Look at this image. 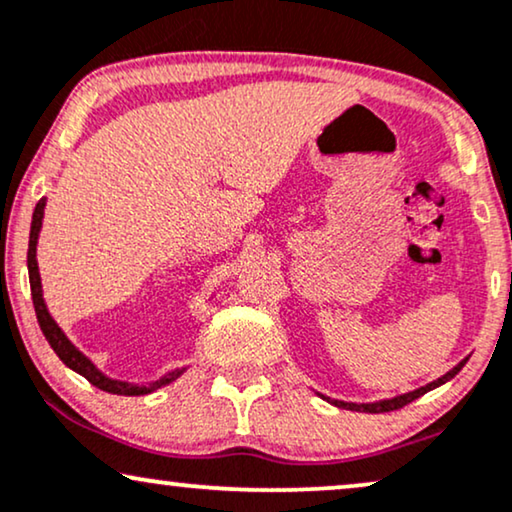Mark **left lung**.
Segmentation results:
<instances>
[{
  "mask_svg": "<svg viewBox=\"0 0 512 512\" xmlns=\"http://www.w3.org/2000/svg\"><path fill=\"white\" fill-rule=\"evenodd\" d=\"M466 360H468V358H466ZM466 360H461L459 365L452 367V370H449L447 374H442L440 379L431 381V384L421 386V388H417V391H410V393H405V395H395V398H391V400H379V403H360V405H358V403H344V400H332V405L344 407V410H351V412H370V414H381V412L400 410V407L410 405L412 400L421 398V395H424V393H428V391H433V388L442 386V384H445V381H449V379H454L456 374L461 372V367L466 365Z\"/></svg>",
  "mask_w": 512,
  "mask_h": 512,
  "instance_id": "8db88e82",
  "label": "left lung"
}]
</instances>
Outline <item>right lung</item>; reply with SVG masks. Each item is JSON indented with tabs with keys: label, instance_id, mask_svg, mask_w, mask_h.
I'll return each instance as SVG.
<instances>
[{
	"label": "right lung",
	"instance_id": "right-lung-1",
	"mask_svg": "<svg viewBox=\"0 0 512 512\" xmlns=\"http://www.w3.org/2000/svg\"><path fill=\"white\" fill-rule=\"evenodd\" d=\"M44 208H46V199L39 201L37 208H34V213H32L30 245H27V271H30V290H32V302H34V311H37L39 327H42L44 337L49 339L51 349L56 351V356L63 360L70 370L81 374V377H86L93 386H98L100 391H107L114 395H147V393H154L156 388L168 386L170 381H175L182 372H185V367H182V370H173V372L163 374L161 379L152 381V384H131V381L107 377V374H102L98 367L91 363V358H86L84 353H81L77 346L67 339L65 332L60 330V325L53 320L49 309H46L44 292H42V276H39V267H37V238H39V231H42Z\"/></svg>",
	"mask_w": 512,
	"mask_h": 512
}]
</instances>
